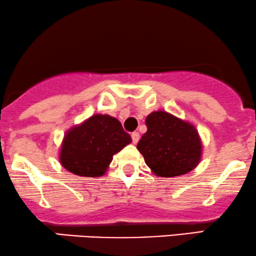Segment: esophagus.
<instances>
[{"mask_svg":"<svg viewBox=\"0 0 256 256\" xmlns=\"http://www.w3.org/2000/svg\"><path fill=\"white\" fill-rule=\"evenodd\" d=\"M132 140H133V144H138V141L140 140V134L138 132L132 133Z\"/></svg>","mask_w":256,"mask_h":256,"instance_id":"obj_1","label":"esophagus"}]
</instances>
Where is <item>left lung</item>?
Segmentation results:
<instances>
[{"mask_svg": "<svg viewBox=\"0 0 256 256\" xmlns=\"http://www.w3.org/2000/svg\"><path fill=\"white\" fill-rule=\"evenodd\" d=\"M146 127L136 148L156 176H181L198 166L202 141L194 124L158 110L146 117Z\"/></svg>", "mask_w": 256, "mask_h": 256, "instance_id": "obj_1", "label": "left lung"}]
</instances>
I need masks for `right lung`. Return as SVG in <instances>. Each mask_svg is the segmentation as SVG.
Instances as JSON below:
<instances>
[{"instance_id": "right-lung-1", "label": "right lung", "mask_w": 256, "mask_h": 256, "mask_svg": "<svg viewBox=\"0 0 256 256\" xmlns=\"http://www.w3.org/2000/svg\"><path fill=\"white\" fill-rule=\"evenodd\" d=\"M132 142L115 117L97 114L66 132L60 163L74 175L99 177L106 172L114 154Z\"/></svg>"}]
</instances>
